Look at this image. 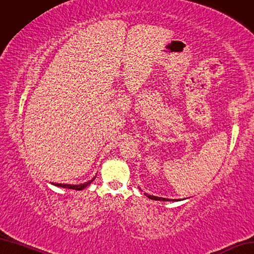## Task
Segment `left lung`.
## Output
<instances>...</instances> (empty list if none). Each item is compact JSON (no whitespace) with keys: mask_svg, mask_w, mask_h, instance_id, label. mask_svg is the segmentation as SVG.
I'll return each mask as SVG.
<instances>
[{"mask_svg":"<svg viewBox=\"0 0 254 254\" xmlns=\"http://www.w3.org/2000/svg\"><path fill=\"white\" fill-rule=\"evenodd\" d=\"M148 197L151 198V199H154V200H171V199H168V198H163V197H157V196H153V195H150V194H147L145 193Z\"/></svg>","mask_w":254,"mask_h":254,"instance_id":"left-lung-1","label":"left lung"}]
</instances>
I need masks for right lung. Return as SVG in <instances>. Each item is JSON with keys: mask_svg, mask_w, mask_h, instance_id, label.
<instances>
[{"mask_svg": "<svg viewBox=\"0 0 254 254\" xmlns=\"http://www.w3.org/2000/svg\"><path fill=\"white\" fill-rule=\"evenodd\" d=\"M93 180H94V179H93ZM93 180L88 181V182H86V183H84V184H81V185H67V184H57V183H52V184H54V185H56V186H59V187H64V188H68V189H73V190H83L85 187L88 186L89 184H90Z\"/></svg>", "mask_w": 254, "mask_h": 254, "instance_id": "right-lung-1", "label": "right lung"}]
</instances>
